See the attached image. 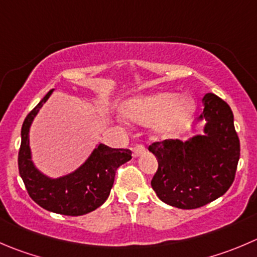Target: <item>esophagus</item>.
Listing matches in <instances>:
<instances>
[{"mask_svg": "<svg viewBox=\"0 0 257 257\" xmlns=\"http://www.w3.org/2000/svg\"><path fill=\"white\" fill-rule=\"evenodd\" d=\"M146 152V147L143 144H136L133 147V157H139L141 154H143Z\"/></svg>", "mask_w": 257, "mask_h": 257, "instance_id": "1", "label": "esophagus"}]
</instances>
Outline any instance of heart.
<instances>
[{
	"label": "heart",
	"mask_w": 257,
	"mask_h": 257,
	"mask_svg": "<svg viewBox=\"0 0 257 257\" xmlns=\"http://www.w3.org/2000/svg\"><path fill=\"white\" fill-rule=\"evenodd\" d=\"M195 108L191 98H179L176 93H158L131 99L123 105L121 113L129 121L139 125L157 123V133L167 137L179 131L191 119Z\"/></svg>",
	"instance_id": "obj_1"
}]
</instances>
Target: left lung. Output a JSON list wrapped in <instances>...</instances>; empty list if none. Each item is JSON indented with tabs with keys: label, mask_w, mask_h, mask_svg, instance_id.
I'll use <instances>...</instances> for the list:
<instances>
[{
	"label": "left lung",
	"mask_w": 257,
	"mask_h": 257,
	"mask_svg": "<svg viewBox=\"0 0 257 257\" xmlns=\"http://www.w3.org/2000/svg\"><path fill=\"white\" fill-rule=\"evenodd\" d=\"M205 136L187 142H154L149 152L158 159L152 188L169 206L193 210L225 195L235 179L240 158V139L233 114L226 101L212 93L203 98Z\"/></svg>",
	"instance_id": "left-lung-1"
}]
</instances>
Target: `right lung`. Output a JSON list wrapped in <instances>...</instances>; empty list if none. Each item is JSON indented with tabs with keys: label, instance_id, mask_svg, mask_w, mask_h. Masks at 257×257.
<instances>
[{
	"label": "right lung",
	"instance_id": "obj_1",
	"mask_svg": "<svg viewBox=\"0 0 257 257\" xmlns=\"http://www.w3.org/2000/svg\"><path fill=\"white\" fill-rule=\"evenodd\" d=\"M51 93L52 90H50L27 114L22 124L17 159L20 176L30 197L45 210L66 216L85 215L105 202L113 187L116 169L132 159V151L100 144L74 173L57 179H50L40 173L31 162L29 129L35 115Z\"/></svg>",
	"mask_w": 257,
	"mask_h": 257
}]
</instances>
